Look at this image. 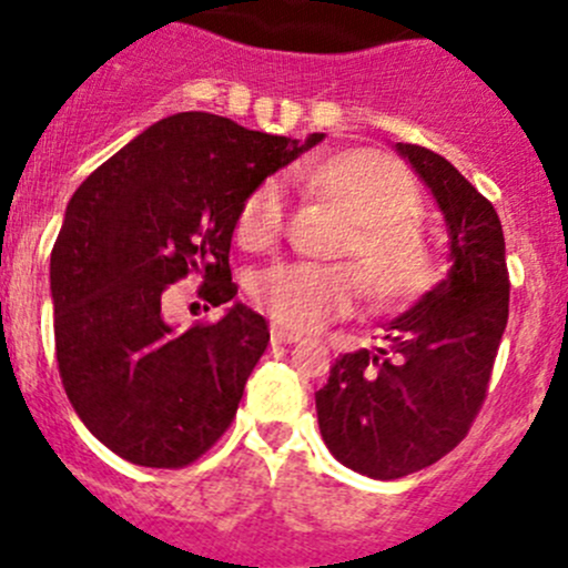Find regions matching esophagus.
Here are the masks:
<instances>
[{
  "label": "esophagus",
  "mask_w": 568,
  "mask_h": 568,
  "mask_svg": "<svg viewBox=\"0 0 568 568\" xmlns=\"http://www.w3.org/2000/svg\"><path fill=\"white\" fill-rule=\"evenodd\" d=\"M302 334L300 332H291L285 329V326H272V343H280V345H288V343H300Z\"/></svg>",
  "instance_id": "34e87169"
}]
</instances>
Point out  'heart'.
I'll use <instances>...</instances> for the list:
<instances>
[{
  "mask_svg": "<svg viewBox=\"0 0 568 568\" xmlns=\"http://www.w3.org/2000/svg\"><path fill=\"white\" fill-rule=\"evenodd\" d=\"M310 187L351 220L345 253H354L363 277L348 264H274L250 285L255 304L291 329H318L351 313L364 291L378 307H399L433 285L435 266L419 220V193L408 171L373 149L334 154L310 174ZM283 223L277 184H261L236 220L247 247H264Z\"/></svg>",
  "mask_w": 568,
  "mask_h": 568,
  "instance_id": "heart-1",
  "label": "heart"
}]
</instances>
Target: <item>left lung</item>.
<instances>
[{
    "mask_svg": "<svg viewBox=\"0 0 568 568\" xmlns=\"http://www.w3.org/2000/svg\"><path fill=\"white\" fill-rule=\"evenodd\" d=\"M446 223L449 272L386 324L381 348L332 364L315 392L318 427L343 465L399 479L449 455L487 397L509 321V272L498 212L440 154L397 143Z\"/></svg>",
    "mask_w": 568,
    "mask_h": 568,
    "instance_id": "8db88e82",
    "label": "left lung"
}]
</instances>
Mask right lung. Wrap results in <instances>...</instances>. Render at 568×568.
Instances as JSON below:
<instances>
[{"instance_id":"add662e5","label":"right lung","mask_w":568,"mask_h":568,"mask_svg":"<svg viewBox=\"0 0 568 568\" xmlns=\"http://www.w3.org/2000/svg\"><path fill=\"white\" fill-rule=\"evenodd\" d=\"M321 141L184 111L73 193L51 250L57 362L79 419L113 455L182 468L229 429L266 351L264 315L235 302L214 325L176 333L162 291L195 271L210 303L234 301L229 250L244 201Z\"/></svg>"}]
</instances>
